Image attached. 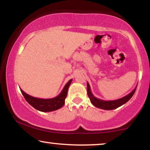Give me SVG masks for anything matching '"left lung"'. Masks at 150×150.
<instances>
[{
    "mask_svg": "<svg viewBox=\"0 0 150 150\" xmlns=\"http://www.w3.org/2000/svg\"><path fill=\"white\" fill-rule=\"evenodd\" d=\"M87 94L92 104H93V106H95L96 107L101 108V109H103V110L115 109V108L122 106L123 104L126 103V102L132 97V96L134 95V92L136 91V89H137V87H135L134 89L132 91H131L130 93L128 94V95L126 96H124V97L120 98V99L115 100H110V101H106V100H102L99 99V98H96L95 96L92 94L91 88H90V85L88 82H87Z\"/></svg>",
    "mask_w": 150,
    "mask_h": 150,
    "instance_id": "left-lung-1",
    "label": "left lung"
}]
</instances>
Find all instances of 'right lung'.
Segmentation results:
<instances>
[{"label":"right lung","instance_id":"add662e5","mask_svg":"<svg viewBox=\"0 0 150 150\" xmlns=\"http://www.w3.org/2000/svg\"><path fill=\"white\" fill-rule=\"evenodd\" d=\"M71 81H72V79L69 80L67 82L65 87H63L62 91L59 96L53 98H50V99H42V98H35L26 93L21 89H20V91H21L22 95L25 98L26 102L35 109L42 112L54 111V110L59 109L64 105L67 90H68V88L71 83Z\"/></svg>","mask_w":150,"mask_h":150}]
</instances>
